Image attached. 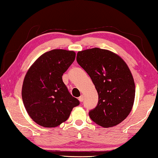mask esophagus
Returning a JSON list of instances; mask_svg holds the SVG:
<instances>
[{"label":"esophagus","mask_w":158,"mask_h":158,"mask_svg":"<svg viewBox=\"0 0 158 158\" xmlns=\"http://www.w3.org/2000/svg\"><path fill=\"white\" fill-rule=\"evenodd\" d=\"M79 100L81 102H82L84 101V96H83V95L80 96V97L79 98Z\"/></svg>","instance_id":"34e87169"}]
</instances>
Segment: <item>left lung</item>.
<instances>
[{
  "mask_svg": "<svg viewBox=\"0 0 158 158\" xmlns=\"http://www.w3.org/2000/svg\"><path fill=\"white\" fill-rule=\"evenodd\" d=\"M77 61L90 76L98 93V105L89 111L92 121L104 127L124 121L132 110L135 96V81L125 61L100 48L79 52Z\"/></svg>",
  "mask_w": 158,
  "mask_h": 158,
  "instance_id": "1",
  "label": "left lung"
}]
</instances>
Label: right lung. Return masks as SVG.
<instances>
[{"label": "right lung", "mask_w": 158, "mask_h": 158, "mask_svg": "<svg viewBox=\"0 0 158 158\" xmlns=\"http://www.w3.org/2000/svg\"><path fill=\"white\" fill-rule=\"evenodd\" d=\"M75 56L73 51L53 49L40 56L28 70L21 95L26 111L37 124L57 127L79 105L62 79Z\"/></svg>", "instance_id": "1"}]
</instances>
